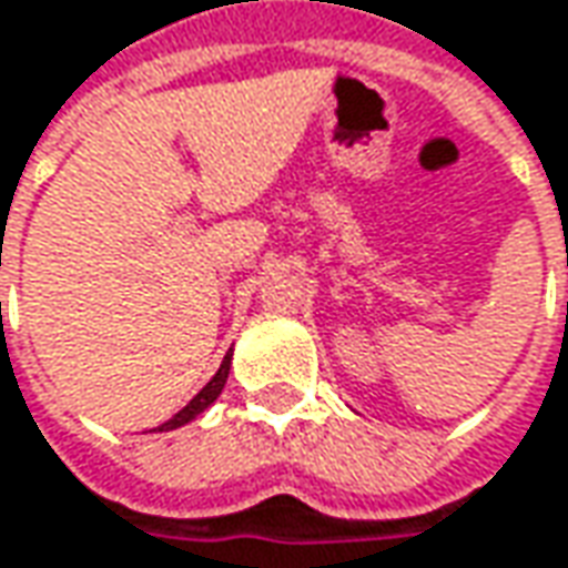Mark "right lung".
<instances>
[{"label": "right lung", "mask_w": 568, "mask_h": 568, "mask_svg": "<svg viewBox=\"0 0 568 568\" xmlns=\"http://www.w3.org/2000/svg\"><path fill=\"white\" fill-rule=\"evenodd\" d=\"M230 357H233V354H227V357H224V363H221V369L214 373V379L207 382L205 388H202V392H199V395H195V398H192V402H189L186 407H183V410H180V414L173 417V420H166L164 426H158L161 433H164V429H176V426H186L189 420H195V417H199L202 410H207L211 404L217 402V395H221V388H224V382H227Z\"/></svg>", "instance_id": "add662e5"}]
</instances>
